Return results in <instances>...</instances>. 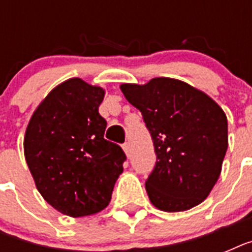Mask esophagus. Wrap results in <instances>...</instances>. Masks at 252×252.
<instances>
[{
  "instance_id": "obj_1",
  "label": "esophagus",
  "mask_w": 252,
  "mask_h": 252,
  "mask_svg": "<svg viewBox=\"0 0 252 252\" xmlns=\"http://www.w3.org/2000/svg\"><path fill=\"white\" fill-rule=\"evenodd\" d=\"M123 150H124V152H126V156H128V154H129V150H130L129 142H126V144H123Z\"/></svg>"
}]
</instances>
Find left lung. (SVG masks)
<instances>
[{"instance_id": "8db88e82", "label": "left lung", "mask_w": 252, "mask_h": 252, "mask_svg": "<svg viewBox=\"0 0 252 252\" xmlns=\"http://www.w3.org/2000/svg\"><path fill=\"white\" fill-rule=\"evenodd\" d=\"M120 89L140 110L153 140L157 162L145 182L152 204L183 212L203 203L219 180L227 150L222 108L203 91L167 77Z\"/></svg>"}]
</instances>
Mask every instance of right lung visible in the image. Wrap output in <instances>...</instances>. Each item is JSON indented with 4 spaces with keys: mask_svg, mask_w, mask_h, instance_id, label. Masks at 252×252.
<instances>
[{
    "mask_svg": "<svg viewBox=\"0 0 252 252\" xmlns=\"http://www.w3.org/2000/svg\"><path fill=\"white\" fill-rule=\"evenodd\" d=\"M103 98L102 87L70 78L45 96L26 129L25 157L37 191L70 217L108 205L126 158L104 138L107 122L98 111Z\"/></svg>",
    "mask_w": 252,
    "mask_h": 252,
    "instance_id": "obj_1",
    "label": "right lung"
}]
</instances>
